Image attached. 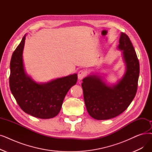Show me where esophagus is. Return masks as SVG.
Wrapping results in <instances>:
<instances>
[{"label": "esophagus", "mask_w": 152, "mask_h": 152, "mask_svg": "<svg viewBox=\"0 0 152 152\" xmlns=\"http://www.w3.org/2000/svg\"><path fill=\"white\" fill-rule=\"evenodd\" d=\"M87 73H86V71L83 70V69H81L78 71V73H77V77L79 80H82L84 77L86 76Z\"/></svg>", "instance_id": "esophagus-1"}]
</instances>
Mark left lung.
Returning a JSON list of instances; mask_svg holds the SVG:
<instances>
[{"instance_id": "obj_1", "label": "left lung", "mask_w": 152, "mask_h": 152, "mask_svg": "<svg viewBox=\"0 0 152 152\" xmlns=\"http://www.w3.org/2000/svg\"><path fill=\"white\" fill-rule=\"evenodd\" d=\"M118 49L123 51L126 72L122 80L109 87L97 76L83 79L84 100L89 114L97 120H107L122 114L135 96L140 65L129 37L121 33Z\"/></svg>"}]
</instances>
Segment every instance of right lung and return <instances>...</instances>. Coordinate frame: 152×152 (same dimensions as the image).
Wrapping results in <instances>:
<instances>
[{"instance_id": "add662e5", "label": "right lung", "mask_w": 152, "mask_h": 152, "mask_svg": "<svg viewBox=\"0 0 152 152\" xmlns=\"http://www.w3.org/2000/svg\"><path fill=\"white\" fill-rule=\"evenodd\" d=\"M25 35L10 61L9 85L18 105L25 113L39 118H50L61 110L65 96L77 80L76 74L38 84L26 75L22 60Z\"/></svg>"}]
</instances>
